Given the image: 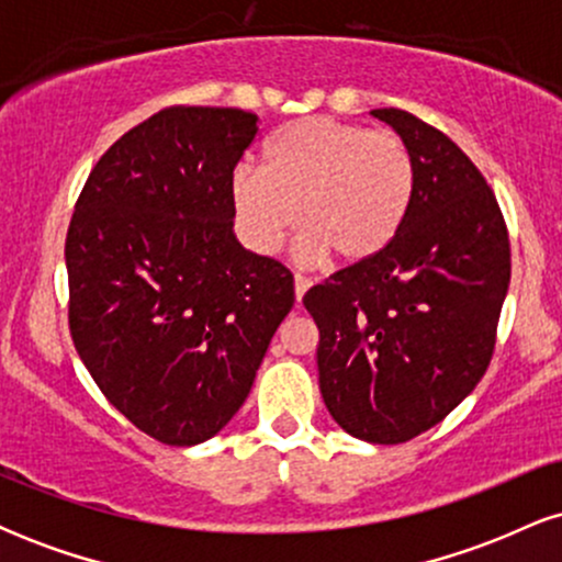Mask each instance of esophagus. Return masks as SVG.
Wrapping results in <instances>:
<instances>
[{"mask_svg":"<svg viewBox=\"0 0 562 562\" xmlns=\"http://www.w3.org/2000/svg\"><path fill=\"white\" fill-rule=\"evenodd\" d=\"M293 282H295V301L301 303L303 293H306V290L312 288V280H308L306 274H295V277H293Z\"/></svg>","mask_w":562,"mask_h":562,"instance_id":"esophagus-1","label":"esophagus"}]
</instances>
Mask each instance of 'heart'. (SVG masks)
Listing matches in <instances>:
<instances>
[{
	"instance_id": "obj_1",
	"label": "heart",
	"mask_w": 562,
	"mask_h": 562,
	"mask_svg": "<svg viewBox=\"0 0 562 562\" xmlns=\"http://www.w3.org/2000/svg\"><path fill=\"white\" fill-rule=\"evenodd\" d=\"M267 169L243 164L229 198L245 243L277 254L301 224L295 256L319 263L338 250L362 261L380 254L402 229L415 198V164L389 128L301 119L267 142Z\"/></svg>"
}]
</instances>
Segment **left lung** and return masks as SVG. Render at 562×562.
Instances as JSON below:
<instances>
[{"instance_id":"left-lung-1","label":"left lung","mask_w":562,"mask_h":562,"mask_svg":"<svg viewBox=\"0 0 562 562\" xmlns=\"http://www.w3.org/2000/svg\"><path fill=\"white\" fill-rule=\"evenodd\" d=\"M415 164L402 229L370 259L303 295L319 327V391L333 420L370 443H404L454 409L492 362L509 285L507 224L492 187L447 134L398 108Z\"/></svg>"}]
</instances>
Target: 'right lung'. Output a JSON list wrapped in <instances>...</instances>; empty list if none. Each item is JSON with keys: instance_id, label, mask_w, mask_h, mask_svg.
Segmentation results:
<instances>
[{"instance_id": "obj_1", "label": "right lung", "mask_w": 562, "mask_h": 562, "mask_svg": "<svg viewBox=\"0 0 562 562\" xmlns=\"http://www.w3.org/2000/svg\"><path fill=\"white\" fill-rule=\"evenodd\" d=\"M259 132L237 108H164L97 160L66 237L68 325L89 375L169 447L240 409L293 308V274L232 232L229 182Z\"/></svg>"}]
</instances>
